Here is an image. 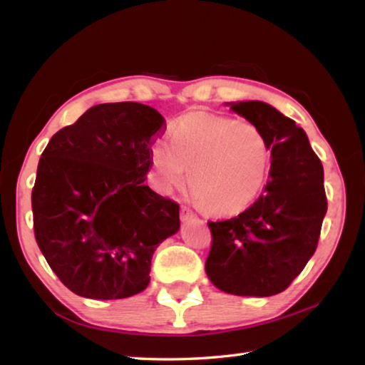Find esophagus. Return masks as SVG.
Wrapping results in <instances>:
<instances>
[{"mask_svg": "<svg viewBox=\"0 0 365 365\" xmlns=\"http://www.w3.org/2000/svg\"><path fill=\"white\" fill-rule=\"evenodd\" d=\"M180 219H182V222H188V220H193V219H196V215L190 211V209H187V207H182L180 209Z\"/></svg>", "mask_w": 365, "mask_h": 365, "instance_id": "1", "label": "esophagus"}]
</instances>
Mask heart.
<instances>
[{
  "label": "heart",
  "instance_id": "b5f03b06",
  "mask_svg": "<svg viewBox=\"0 0 365 365\" xmlns=\"http://www.w3.org/2000/svg\"><path fill=\"white\" fill-rule=\"evenodd\" d=\"M270 148L261 128L248 120L196 113L172 123L169 145L150 151V177L154 188L169 193L187 182L193 200L222 217L245 212L264 190Z\"/></svg>",
  "mask_w": 365,
  "mask_h": 365
}]
</instances>
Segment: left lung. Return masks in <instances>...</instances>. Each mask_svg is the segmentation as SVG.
Listing matches in <instances>:
<instances>
[{"label": "left lung", "instance_id": "left-lung-1", "mask_svg": "<svg viewBox=\"0 0 365 365\" xmlns=\"http://www.w3.org/2000/svg\"><path fill=\"white\" fill-rule=\"evenodd\" d=\"M261 128L270 148L264 193L237 217L209 222L206 274L220 292L274 296L287 289L317 248L327 214L324 168L306 132L264 101L225 103Z\"/></svg>", "mask_w": 365, "mask_h": 365}]
</instances>
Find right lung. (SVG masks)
Here are the masks:
<instances>
[{
    "label": "right lung",
    "instance_id": "obj_1",
    "mask_svg": "<svg viewBox=\"0 0 365 365\" xmlns=\"http://www.w3.org/2000/svg\"><path fill=\"white\" fill-rule=\"evenodd\" d=\"M163 123L146 104H96L43 151L32 190L35 238L72 293L122 299L143 292L154 251L180 228L178 205L145 185Z\"/></svg>",
    "mask_w": 365,
    "mask_h": 365
}]
</instances>
